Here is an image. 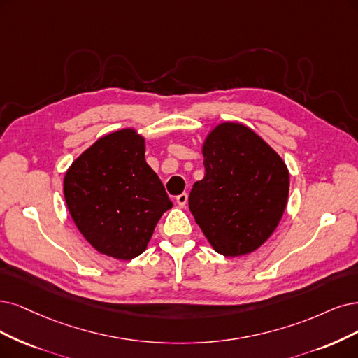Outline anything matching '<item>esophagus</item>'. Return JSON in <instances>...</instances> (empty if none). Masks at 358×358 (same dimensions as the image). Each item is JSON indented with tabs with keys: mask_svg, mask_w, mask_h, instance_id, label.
I'll use <instances>...</instances> for the list:
<instances>
[{
	"mask_svg": "<svg viewBox=\"0 0 358 358\" xmlns=\"http://www.w3.org/2000/svg\"><path fill=\"white\" fill-rule=\"evenodd\" d=\"M177 205L180 206V208H184L187 205V201H189V194L187 193H181V194H178L177 196Z\"/></svg>",
	"mask_w": 358,
	"mask_h": 358,
	"instance_id": "34e87169",
	"label": "esophagus"
}]
</instances>
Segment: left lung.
<instances>
[{
  "label": "left lung",
  "mask_w": 358,
  "mask_h": 358,
  "mask_svg": "<svg viewBox=\"0 0 358 358\" xmlns=\"http://www.w3.org/2000/svg\"><path fill=\"white\" fill-rule=\"evenodd\" d=\"M205 177L189 208L208 242L224 257L254 252L279 226L289 196L283 159L246 125L222 122L203 148Z\"/></svg>",
  "instance_id": "left-lung-1"
}]
</instances>
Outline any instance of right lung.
Listing matches in <instances>:
<instances>
[{
    "label": "right lung",
    "instance_id": "right-lung-1",
    "mask_svg": "<svg viewBox=\"0 0 358 358\" xmlns=\"http://www.w3.org/2000/svg\"><path fill=\"white\" fill-rule=\"evenodd\" d=\"M144 138L125 128L99 138L69 166L64 201L78 230L100 254H143L172 202L144 159Z\"/></svg>",
    "mask_w": 358,
    "mask_h": 358
}]
</instances>
